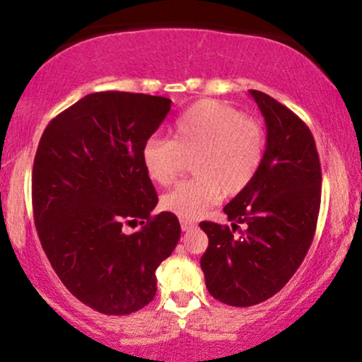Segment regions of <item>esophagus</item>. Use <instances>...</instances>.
Returning <instances> with one entry per match:
<instances>
[{"label":"esophagus","instance_id":"1","mask_svg":"<svg viewBox=\"0 0 362 362\" xmlns=\"http://www.w3.org/2000/svg\"><path fill=\"white\" fill-rule=\"evenodd\" d=\"M180 226H182V230H190V228L195 227V222L192 221H187V218H180Z\"/></svg>","mask_w":362,"mask_h":362}]
</instances>
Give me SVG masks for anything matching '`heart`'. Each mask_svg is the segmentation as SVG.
<instances>
[{"instance_id":"1","label":"heart","mask_w":362,"mask_h":362,"mask_svg":"<svg viewBox=\"0 0 362 362\" xmlns=\"http://www.w3.org/2000/svg\"><path fill=\"white\" fill-rule=\"evenodd\" d=\"M265 152L264 128L240 110L218 100H200L177 118L172 140L150 136L141 147V165L150 180L168 185L180 153H194L195 177L163 195L162 207L180 218H197L221 200L239 195L254 182Z\"/></svg>"}]
</instances>
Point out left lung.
Listing matches in <instances>:
<instances>
[{
    "instance_id": "left-lung-1",
    "label": "left lung",
    "mask_w": 362,
    "mask_h": 362,
    "mask_svg": "<svg viewBox=\"0 0 362 362\" xmlns=\"http://www.w3.org/2000/svg\"><path fill=\"white\" fill-rule=\"evenodd\" d=\"M267 127L254 182L223 207L232 228L202 222L200 259L210 296L234 308L267 300L289 282L313 244L321 207V162L309 127L262 91L250 90ZM239 223L247 228L233 232Z\"/></svg>"
}]
</instances>
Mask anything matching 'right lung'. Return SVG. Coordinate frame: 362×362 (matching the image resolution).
Returning a JSON list of instances; mask_svg holds the SVG:
<instances>
[{
  "mask_svg": "<svg viewBox=\"0 0 362 362\" xmlns=\"http://www.w3.org/2000/svg\"><path fill=\"white\" fill-rule=\"evenodd\" d=\"M170 103L90 93L48 123L36 150L31 197L41 247L66 289L102 314L127 315L152 303L155 271L180 239L175 214L150 215L158 197L141 165V147ZM139 220V233L122 232Z\"/></svg>",
  "mask_w": 362,
  "mask_h": 362,
  "instance_id": "1",
  "label": "right lung"
}]
</instances>
